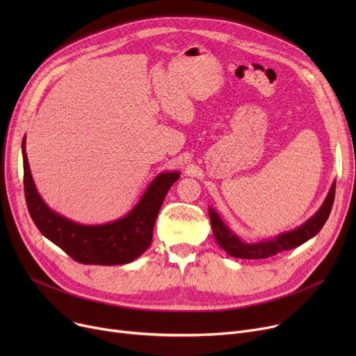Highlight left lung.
<instances>
[{
  "mask_svg": "<svg viewBox=\"0 0 356 356\" xmlns=\"http://www.w3.org/2000/svg\"><path fill=\"white\" fill-rule=\"evenodd\" d=\"M334 188H336V183L333 181L321 209L317 211L309 220H306L303 225H300L293 231L280 234L273 239L258 241V242L242 241L236 234H234L225 225V223H223L218 212L213 208H209V218H211V225H212L215 239L219 244V247L234 258L261 259V258H270L280 252L293 250L298 245L305 244L306 241L317 235V232L323 228L332 211V204L334 199Z\"/></svg>",
  "mask_w": 356,
  "mask_h": 356,
  "instance_id": "8db88e82",
  "label": "left lung"
}]
</instances>
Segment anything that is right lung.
<instances>
[{"label":"right lung","mask_w":356,"mask_h":356,"mask_svg":"<svg viewBox=\"0 0 356 356\" xmlns=\"http://www.w3.org/2000/svg\"><path fill=\"white\" fill-rule=\"evenodd\" d=\"M24 195L35 227L74 261L93 266H121L137 259L153 241L163 200L179 180V172H161L149 183L140 202L125 216L102 225H83L51 211L35 189L23 138Z\"/></svg>","instance_id":"1"}]
</instances>
